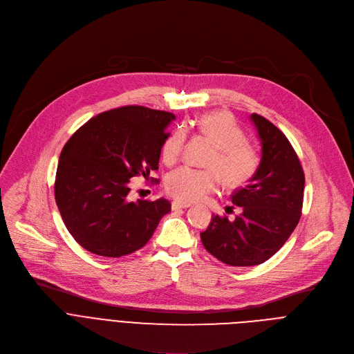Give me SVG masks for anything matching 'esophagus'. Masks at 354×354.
Returning <instances> with one entry per match:
<instances>
[{"mask_svg": "<svg viewBox=\"0 0 354 354\" xmlns=\"http://www.w3.org/2000/svg\"><path fill=\"white\" fill-rule=\"evenodd\" d=\"M191 204L188 203H183V201H173L171 203V208L173 209H178V208H189Z\"/></svg>", "mask_w": 354, "mask_h": 354, "instance_id": "34e87169", "label": "esophagus"}]
</instances>
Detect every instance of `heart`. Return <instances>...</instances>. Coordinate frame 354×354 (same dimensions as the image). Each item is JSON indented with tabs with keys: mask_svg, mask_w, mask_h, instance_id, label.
I'll list each match as a JSON object with an SVG mask.
<instances>
[{
	"mask_svg": "<svg viewBox=\"0 0 354 354\" xmlns=\"http://www.w3.org/2000/svg\"><path fill=\"white\" fill-rule=\"evenodd\" d=\"M201 135L208 138L215 150L207 166L211 169H192L188 166L170 171L166 177V189L181 201H198L216 189L219 177L227 188H239L248 184L260 167L259 150L245 139V132L223 111L209 112L197 121ZM185 145V131H174L163 143L162 159L166 165L176 163Z\"/></svg>",
	"mask_w": 354,
	"mask_h": 354,
	"instance_id": "heart-1",
	"label": "heart"
}]
</instances>
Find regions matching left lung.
Returning <instances> with one entry per match:
<instances>
[{
	"mask_svg": "<svg viewBox=\"0 0 354 354\" xmlns=\"http://www.w3.org/2000/svg\"><path fill=\"white\" fill-rule=\"evenodd\" d=\"M261 143V160L248 185L232 194L242 208L233 221L214 215L201 232L204 248L225 264L248 267L276 254L299 222L305 176L287 136L264 116L252 113Z\"/></svg>",
	"mask_w": 354,
	"mask_h": 354,
	"instance_id": "1",
	"label": "left lung"
}]
</instances>
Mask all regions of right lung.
<instances>
[{
    "label": "right lung",
    "mask_w": 354,
    "mask_h": 354,
    "mask_svg": "<svg viewBox=\"0 0 354 354\" xmlns=\"http://www.w3.org/2000/svg\"><path fill=\"white\" fill-rule=\"evenodd\" d=\"M176 115L128 105L91 118L64 145L56 171L55 198L74 241L86 250L121 257L142 249L167 200L129 201L132 177L159 169L166 128Z\"/></svg>",
    "instance_id": "right-lung-1"
}]
</instances>
